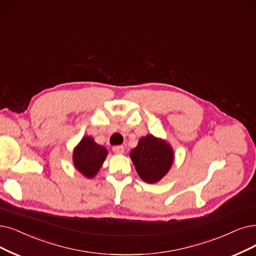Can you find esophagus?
Instances as JSON below:
<instances>
[{"mask_svg": "<svg viewBox=\"0 0 256 256\" xmlns=\"http://www.w3.org/2000/svg\"><path fill=\"white\" fill-rule=\"evenodd\" d=\"M112 150H114L116 154H122V153L125 152V148L122 146H114V148H112Z\"/></svg>", "mask_w": 256, "mask_h": 256, "instance_id": "1", "label": "esophagus"}]
</instances>
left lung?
Listing matches in <instances>:
<instances>
[{
	"label": "left lung",
	"mask_w": 256,
	"mask_h": 256,
	"mask_svg": "<svg viewBox=\"0 0 256 256\" xmlns=\"http://www.w3.org/2000/svg\"><path fill=\"white\" fill-rule=\"evenodd\" d=\"M130 158L142 180L156 184L172 167L174 151L167 140L147 134L140 138L138 146L130 151Z\"/></svg>",
	"instance_id": "1"
}]
</instances>
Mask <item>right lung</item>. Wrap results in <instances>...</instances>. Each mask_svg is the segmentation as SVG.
Here are the masks:
<instances>
[{"label": "right lung", "instance_id": "obj_1", "mask_svg": "<svg viewBox=\"0 0 256 256\" xmlns=\"http://www.w3.org/2000/svg\"><path fill=\"white\" fill-rule=\"evenodd\" d=\"M108 154V150L96 144L94 138L83 136L74 149V168L87 178H94Z\"/></svg>", "mask_w": 256, "mask_h": 256}]
</instances>
